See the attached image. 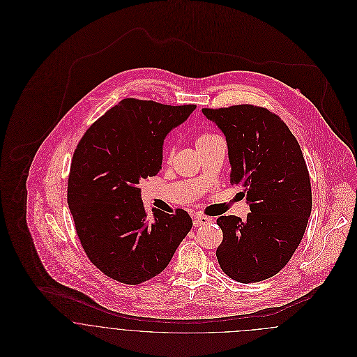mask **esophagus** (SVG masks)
Wrapping results in <instances>:
<instances>
[{
  "label": "esophagus",
  "mask_w": 357,
  "mask_h": 357,
  "mask_svg": "<svg viewBox=\"0 0 357 357\" xmlns=\"http://www.w3.org/2000/svg\"><path fill=\"white\" fill-rule=\"evenodd\" d=\"M208 222H210V218L206 217V215H202V214L194 215V225H195V227L206 225V224H208Z\"/></svg>",
  "instance_id": "1"
}]
</instances>
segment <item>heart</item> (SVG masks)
<instances>
[{"label": "heart", "instance_id": "obj_1", "mask_svg": "<svg viewBox=\"0 0 357 357\" xmlns=\"http://www.w3.org/2000/svg\"><path fill=\"white\" fill-rule=\"evenodd\" d=\"M215 139H218V136L211 135V133H207V132H204V133L198 135V137H197V147H198V149H201V147H204L206 144L211 143V142H213V140H215Z\"/></svg>", "mask_w": 357, "mask_h": 357}]
</instances>
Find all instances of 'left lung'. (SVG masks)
Returning <instances> with one entry per match:
<instances>
[{
	"label": "left lung",
	"mask_w": 357,
	"mask_h": 357,
	"mask_svg": "<svg viewBox=\"0 0 357 357\" xmlns=\"http://www.w3.org/2000/svg\"><path fill=\"white\" fill-rule=\"evenodd\" d=\"M224 133L231 183L243 187L248 218L221 215L217 259L241 283L275 276L294 255L312 210L310 180L300 144L275 114L250 104L204 108Z\"/></svg>",
	"instance_id": "1"
}]
</instances>
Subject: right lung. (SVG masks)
Returning a JSON list of instances; mask_svg holds the SVG:
<instances>
[{
	"mask_svg": "<svg viewBox=\"0 0 357 357\" xmlns=\"http://www.w3.org/2000/svg\"><path fill=\"white\" fill-rule=\"evenodd\" d=\"M197 108L123 99L84 135L73 156L67 202L81 245L104 275L140 284L160 273L192 228L185 210L153 208L140 180L162 169L163 142Z\"/></svg>",
	"mask_w": 357,
	"mask_h": 357,
	"instance_id": "add662e5",
	"label": "right lung"
}]
</instances>
